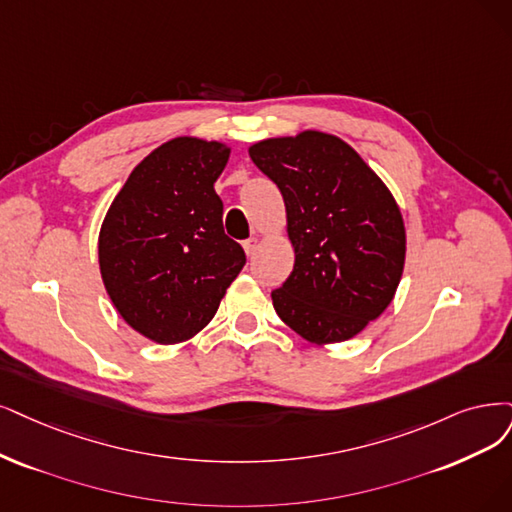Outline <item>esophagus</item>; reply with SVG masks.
Instances as JSON below:
<instances>
[{
	"mask_svg": "<svg viewBox=\"0 0 512 512\" xmlns=\"http://www.w3.org/2000/svg\"><path fill=\"white\" fill-rule=\"evenodd\" d=\"M242 246H244V251H246V255L249 257H253L255 253H257V249H259V238H249V240H244L242 242Z\"/></svg>",
	"mask_w": 512,
	"mask_h": 512,
	"instance_id": "esophagus-1",
	"label": "esophagus"
}]
</instances>
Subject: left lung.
<instances>
[{
	"mask_svg": "<svg viewBox=\"0 0 512 512\" xmlns=\"http://www.w3.org/2000/svg\"><path fill=\"white\" fill-rule=\"evenodd\" d=\"M280 189L295 266L272 291L282 323L316 346L346 342L392 304L407 234L386 183L344 139L323 130L249 147Z\"/></svg>",
	"mask_w": 512,
	"mask_h": 512,
	"instance_id": "obj_1",
	"label": "left lung"
}]
</instances>
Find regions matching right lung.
<instances>
[{"mask_svg":"<svg viewBox=\"0 0 512 512\" xmlns=\"http://www.w3.org/2000/svg\"><path fill=\"white\" fill-rule=\"evenodd\" d=\"M232 147L175 137L145 156L107 208L99 268L113 308L156 344H183L211 323L246 263L223 232L215 181Z\"/></svg>","mask_w":512,"mask_h":512,"instance_id":"add662e5","label":"right lung"}]
</instances>
